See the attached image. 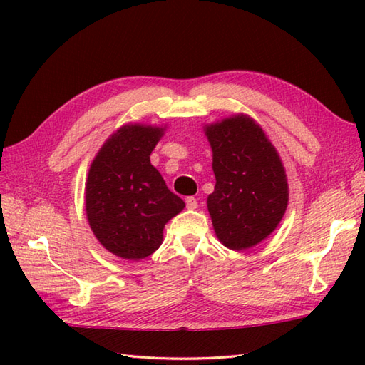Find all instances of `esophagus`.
<instances>
[{
  "mask_svg": "<svg viewBox=\"0 0 365 365\" xmlns=\"http://www.w3.org/2000/svg\"><path fill=\"white\" fill-rule=\"evenodd\" d=\"M185 202H187V207L190 208V210H195V208H197V199L196 197L190 196V197L185 199Z\"/></svg>",
  "mask_w": 365,
  "mask_h": 365,
  "instance_id": "1",
  "label": "esophagus"
}]
</instances>
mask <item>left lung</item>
<instances>
[{
    "label": "left lung",
    "instance_id": "1",
    "mask_svg": "<svg viewBox=\"0 0 365 365\" xmlns=\"http://www.w3.org/2000/svg\"><path fill=\"white\" fill-rule=\"evenodd\" d=\"M204 130L216 177L215 191L207 199L215 234L229 250H247L265 240L287 210L284 165L250 115H232Z\"/></svg>",
    "mask_w": 365,
    "mask_h": 365
}]
</instances>
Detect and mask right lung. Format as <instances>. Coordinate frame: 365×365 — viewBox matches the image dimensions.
<instances>
[{
  "instance_id": "1",
  "label": "right lung",
  "mask_w": 365,
  "mask_h": 365,
  "mask_svg": "<svg viewBox=\"0 0 365 365\" xmlns=\"http://www.w3.org/2000/svg\"><path fill=\"white\" fill-rule=\"evenodd\" d=\"M163 135L161 127L128 123L106 139L91 165L84 192L89 226L120 259L141 260L157 251L165 224L185 207L150 165Z\"/></svg>"
}]
</instances>
